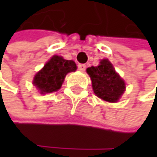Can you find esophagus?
I'll list each match as a JSON object with an SVG mask.
<instances>
[{
    "instance_id": "esophagus-1",
    "label": "esophagus",
    "mask_w": 157,
    "mask_h": 157,
    "mask_svg": "<svg viewBox=\"0 0 157 157\" xmlns=\"http://www.w3.org/2000/svg\"><path fill=\"white\" fill-rule=\"evenodd\" d=\"M86 68V66L85 64H79V65H78V70L81 71H85Z\"/></svg>"
}]
</instances>
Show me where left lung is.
Wrapping results in <instances>:
<instances>
[{
  "label": "left lung",
  "mask_w": 157,
  "mask_h": 157,
  "mask_svg": "<svg viewBox=\"0 0 157 157\" xmlns=\"http://www.w3.org/2000/svg\"><path fill=\"white\" fill-rule=\"evenodd\" d=\"M97 97L109 102H117L125 90V82L116 72L108 59H102L97 67L86 69Z\"/></svg>",
  "instance_id": "obj_1"
}]
</instances>
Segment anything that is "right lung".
I'll list each match as a JSON object with an SVG mask.
<instances>
[{"label":"right lung","mask_w":157,"mask_h":157,"mask_svg":"<svg viewBox=\"0 0 157 157\" xmlns=\"http://www.w3.org/2000/svg\"><path fill=\"white\" fill-rule=\"evenodd\" d=\"M76 64L72 60H66L62 56H53L34 77L33 85L41 94L56 92L60 89L66 75L75 71Z\"/></svg>","instance_id":"1"}]
</instances>
